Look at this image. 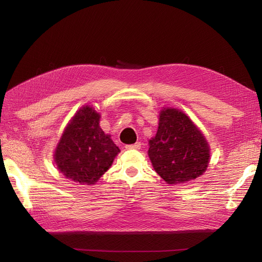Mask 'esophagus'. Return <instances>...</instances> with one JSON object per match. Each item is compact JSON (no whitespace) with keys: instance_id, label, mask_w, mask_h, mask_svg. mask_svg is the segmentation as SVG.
Instances as JSON below:
<instances>
[{"instance_id":"esophagus-1","label":"esophagus","mask_w":262,"mask_h":262,"mask_svg":"<svg viewBox=\"0 0 262 262\" xmlns=\"http://www.w3.org/2000/svg\"><path fill=\"white\" fill-rule=\"evenodd\" d=\"M126 149H140L141 148V143L140 142H137L134 144H130V145H125Z\"/></svg>"}]
</instances>
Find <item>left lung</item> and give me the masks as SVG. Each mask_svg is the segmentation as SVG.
Segmentation results:
<instances>
[{"instance_id":"obj_1","label":"left lung","mask_w":262,"mask_h":262,"mask_svg":"<svg viewBox=\"0 0 262 262\" xmlns=\"http://www.w3.org/2000/svg\"><path fill=\"white\" fill-rule=\"evenodd\" d=\"M148 157L167 184L195 179L207 170L210 146L189 117L175 108L160 113L157 133L148 141Z\"/></svg>"}]
</instances>
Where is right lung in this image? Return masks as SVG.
<instances>
[{
  "mask_svg": "<svg viewBox=\"0 0 262 262\" xmlns=\"http://www.w3.org/2000/svg\"><path fill=\"white\" fill-rule=\"evenodd\" d=\"M100 115L91 106L81 108L63 132L54 152L57 167L67 178L94 185L120 152L99 125Z\"/></svg>",
  "mask_w": 262,
  "mask_h": 262,
  "instance_id": "1",
  "label": "right lung"
}]
</instances>
